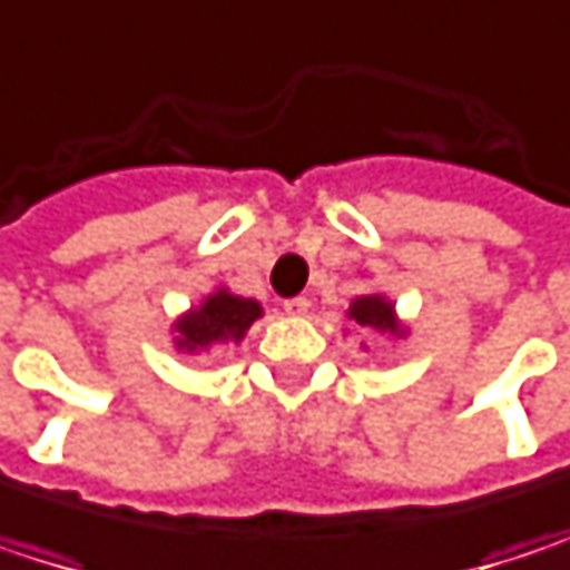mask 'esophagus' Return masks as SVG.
Here are the masks:
<instances>
[{
	"instance_id": "obj_1",
	"label": "esophagus",
	"mask_w": 570,
	"mask_h": 570,
	"mask_svg": "<svg viewBox=\"0 0 570 570\" xmlns=\"http://www.w3.org/2000/svg\"><path fill=\"white\" fill-rule=\"evenodd\" d=\"M284 313L286 316H306V313H309V299H306V296H293V299H286Z\"/></svg>"
}]
</instances>
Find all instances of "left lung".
Masks as SVG:
<instances>
[{
	"label": "left lung",
	"mask_w": 570,
	"mask_h": 570,
	"mask_svg": "<svg viewBox=\"0 0 570 570\" xmlns=\"http://www.w3.org/2000/svg\"><path fill=\"white\" fill-rule=\"evenodd\" d=\"M346 320L356 330L373 333V336H386V340H405L409 336V323L399 316L396 303L386 293H360L350 303ZM363 350H366V343H363Z\"/></svg>",
	"instance_id": "8db88e82"
}]
</instances>
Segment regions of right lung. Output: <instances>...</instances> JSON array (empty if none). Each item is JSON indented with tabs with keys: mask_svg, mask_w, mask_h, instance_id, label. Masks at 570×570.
<instances>
[{
	"mask_svg": "<svg viewBox=\"0 0 570 570\" xmlns=\"http://www.w3.org/2000/svg\"><path fill=\"white\" fill-rule=\"evenodd\" d=\"M264 316L261 299L240 296L230 286H214L200 303L187 306L180 316H174L171 340L180 356H200L214 346H240L254 320Z\"/></svg>",
	"mask_w": 570,
	"mask_h": 570,
	"instance_id": "obj_1",
	"label": "right lung"
}]
</instances>
